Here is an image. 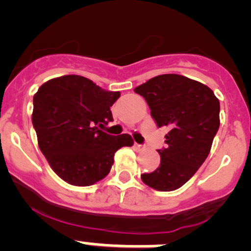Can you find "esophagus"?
Instances as JSON below:
<instances>
[{
  "mask_svg": "<svg viewBox=\"0 0 251 251\" xmlns=\"http://www.w3.org/2000/svg\"><path fill=\"white\" fill-rule=\"evenodd\" d=\"M134 149H135L136 151H143L144 149H145V146L140 145V144H134Z\"/></svg>",
  "mask_w": 251,
  "mask_h": 251,
  "instance_id": "34e87169",
  "label": "esophagus"
}]
</instances>
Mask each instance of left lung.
<instances>
[{"instance_id": "1", "label": "left lung", "mask_w": 251, "mask_h": 251, "mask_svg": "<svg viewBox=\"0 0 251 251\" xmlns=\"http://www.w3.org/2000/svg\"><path fill=\"white\" fill-rule=\"evenodd\" d=\"M143 96L158 126L170 129L160 167L141 175L158 192L184 185L209 156L220 126V101L209 86L179 74H162L134 89Z\"/></svg>"}]
</instances>
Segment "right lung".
<instances>
[{"mask_svg":"<svg viewBox=\"0 0 251 251\" xmlns=\"http://www.w3.org/2000/svg\"><path fill=\"white\" fill-rule=\"evenodd\" d=\"M120 96L75 74L50 79L34 95L31 121L39 148L68 184L88 187L103 179L116 151L134 144L129 134L115 136L99 128L113 121L110 107Z\"/></svg>","mask_w":251,"mask_h":251,"instance_id":"obj_1","label":"right lung"}]
</instances>
